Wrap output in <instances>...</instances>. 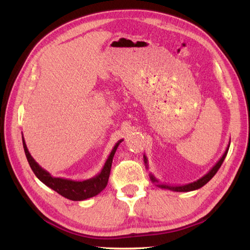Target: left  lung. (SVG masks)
I'll use <instances>...</instances> for the list:
<instances>
[{
  "label": "left lung",
  "mask_w": 250,
  "mask_h": 250,
  "mask_svg": "<svg viewBox=\"0 0 250 250\" xmlns=\"http://www.w3.org/2000/svg\"><path fill=\"white\" fill-rule=\"evenodd\" d=\"M229 147H230V142H229V145H228L225 153L219 159L218 162H217L215 166L209 169L208 173H206L203 177H201L200 179L195 180V182H193V183H190V184H187V185H183V186H171V185H167V184H160V183H159V180L155 176H153L151 173L149 174L150 180H151L153 184H156V186H157V187H159V188L168 189V190H172V191H176V192H188V191H193V190H196V189H200L201 187H203L204 185H206L211 178L215 176V174L220 168L222 162H224V160H225V158H226L227 153H228V150H229ZM147 161H148L147 160V157L144 155V162H145L146 167L148 168V162Z\"/></svg>",
  "instance_id": "8db88e82"
}]
</instances>
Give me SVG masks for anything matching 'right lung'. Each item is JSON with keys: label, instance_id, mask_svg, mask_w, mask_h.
Wrapping results in <instances>:
<instances>
[{"label": "right lung", "instance_id": "obj_1", "mask_svg": "<svg viewBox=\"0 0 250 250\" xmlns=\"http://www.w3.org/2000/svg\"><path fill=\"white\" fill-rule=\"evenodd\" d=\"M122 141L124 140H120L116 143V145L114 146L113 150L110 151L103 168L101 169V172L97 176L90 179L83 180V182H76V180L72 179L51 176V174L42 167L40 164L34 160L33 157L31 156V153L28 150V147L25 145V141L22 136V144L25 152V157L28 159V162L30 164L32 171L35 174V176L39 178L42 183L45 184L47 187L51 188L52 190H55L56 192L72 201H83L89 198H92V196L99 194L101 191L106 187V185L108 183L114 155Z\"/></svg>", "mask_w": 250, "mask_h": 250}]
</instances>
